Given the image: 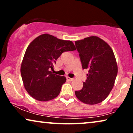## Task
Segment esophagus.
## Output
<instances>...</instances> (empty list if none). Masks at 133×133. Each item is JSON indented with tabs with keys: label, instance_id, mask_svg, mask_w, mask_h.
<instances>
[{
	"label": "esophagus",
	"instance_id": "1",
	"mask_svg": "<svg viewBox=\"0 0 133 133\" xmlns=\"http://www.w3.org/2000/svg\"><path fill=\"white\" fill-rule=\"evenodd\" d=\"M66 79H67V81H70V82L74 81L73 78H70V77H66Z\"/></svg>",
	"mask_w": 133,
	"mask_h": 133
}]
</instances>
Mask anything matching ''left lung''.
<instances>
[{
	"label": "left lung",
	"mask_w": 133,
	"mask_h": 133,
	"mask_svg": "<svg viewBox=\"0 0 133 133\" xmlns=\"http://www.w3.org/2000/svg\"><path fill=\"white\" fill-rule=\"evenodd\" d=\"M83 69H88L83 88L76 91L79 101L88 105L101 103L113 88L118 68L113 51L97 36L75 42Z\"/></svg>",
	"instance_id": "8db88e82"
}]
</instances>
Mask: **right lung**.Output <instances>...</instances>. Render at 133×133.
<instances>
[{"label":"right lung","mask_w":133,"mask_h":133,"mask_svg":"<svg viewBox=\"0 0 133 133\" xmlns=\"http://www.w3.org/2000/svg\"><path fill=\"white\" fill-rule=\"evenodd\" d=\"M76 50L72 41L49 34L34 39L27 47L21 66L22 79L28 93L42 102L57 97L66 77L54 74L50 70L53 69L56 60L63 52Z\"/></svg>","instance_id":"right-lung-1"}]
</instances>
